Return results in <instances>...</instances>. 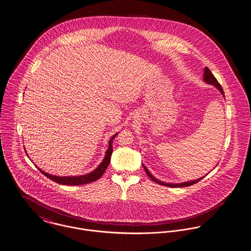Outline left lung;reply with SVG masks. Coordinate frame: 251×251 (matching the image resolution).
<instances>
[{
  "label": "left lung",
  "mask_w": 251,
  "mask_h": 251,
  "mask_svg": "<svg viewBox=\"0 0 251 251\" xmlns=\"http://www.w3.org/2000/svg\"><path fill=\"white\" fill-rule=\"evenodd\" d=\"M203 79H204V81H205L206 83H208V84H211V85H214V86H216V88L219 90V91L221 92L224 96H225V92H224V89H223V87L221 86V84L219 83V81L217 80V78L214 76V75L212 74V72L209 70V68H207L206 67L205 70H204V76H203ZM143 167H144V169H145V171H146V173H147V175L149 176V177L152 180V181H154V182L158 183L160 185H163V186H167V187H172V188H176V187H188V186H191V185H194V184H196V183L199 182V181H201L203 177H201V178H199V179H197V180H192V181H188V182H183V183H165L162 182V181H160L158 179H156L154 176H152V175H151V173L149 172V170L143 165Z\"/></svg>",
  "instance_id": "obj_1"
}]
</instances>
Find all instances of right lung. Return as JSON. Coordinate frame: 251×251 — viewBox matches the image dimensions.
Returning <instances> with one entry per match:
<instances>
[{"mask_svg": "<svg viewBox=\"0 0 251 251\" xmlns=\"http://www.w3.org/2000/svg\"><path fill=\"white\" fill-rule=\"evenodd\" d=\"M118 133L114 134L111 137V139L109 140V148L106 151L105 156L102 160V162L99 165V167L97 169H95L93 172L86 174L84 176H51L50 174H47L45 172H43L42 170H40L38 168V170L47 176L48 178H50V180L54 181V182L58 183V184H62V185H82V184H88V183L94 182L96 180H98L105 172V170L107 169V166L110 163L111 159V154H112V142L115 137L117 136Z\"/></svg>", "mask_w": 251, "mask_h": 251, "instance_id": "add662e5", "label": "right lung"}]
</instances>
